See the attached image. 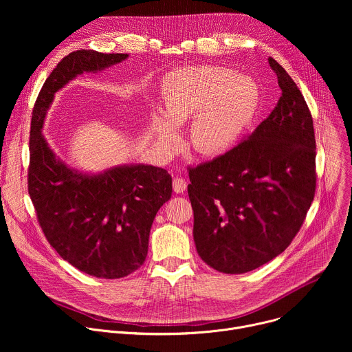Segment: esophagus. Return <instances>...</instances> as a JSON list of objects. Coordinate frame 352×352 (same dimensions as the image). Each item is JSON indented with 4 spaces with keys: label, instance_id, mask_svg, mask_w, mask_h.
<instances>
[{
    "label": "esophagus",
    "instance_id": "34e87169",
    "mask_svg": "<svg viewBox=\"0 0 352 352\" xmlns=\"http://www.w3.org/2000/svg\"><path fill=\"white\" fill-rule=\"evenodd\" d=\"M186 186H188V184H186V181H185L184 178H181V177L174 178V181H173V189H174L175 193H182V192H185V190H186Z\"/></svg>",
    "mask_w": 352,
    "mask_h": 352
}]
</instances>
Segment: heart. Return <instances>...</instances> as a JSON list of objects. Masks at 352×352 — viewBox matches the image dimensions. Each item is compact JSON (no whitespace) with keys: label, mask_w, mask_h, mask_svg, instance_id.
<instances>
[{"label":"heart","mask_w":352,"mask_h":352,"mask_svg":"<svg viewBox=\"0 0 352 352\" xmlns=\"http://www.w3.org/2000/svg\"><path fill=\"white\" fill-rule=\"evenodd\" d=\"M261 103L256 82L216 65L186 67L166 76L163 114L150 124L164 155L179 146L178 126L193 118L189 140L199 155L213 156L232 147L254 121Z\"/></svg>","instance_id":"1"}]
</instances>
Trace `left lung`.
<instances>
[{
	"label": "left lung",
	"mask_w": 352,
	"mask_h": 352,
	"mask_svg": "<svg viewBox=\"0 0 352 352\" xmlns=\"http://www.w3.org/2000/svg\"><path fill=\"white\" fill-rule=\"evenodd\" d=\"M281 96L270 116L223 156L189 170L193 239L217 272L242 274L291 243L316 188L314 121L302 93L272 57Z\"/></svg>",
	"instance_id": "left-lung-1"
}]
</instances>
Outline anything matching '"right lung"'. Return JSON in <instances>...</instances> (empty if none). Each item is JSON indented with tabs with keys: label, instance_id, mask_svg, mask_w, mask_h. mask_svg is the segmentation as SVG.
Instances as JSON below:
<instances>
[{
	"label": "right lung",
	"instance_id": "add662e5",
	"mask_svg": "<svg viewBox=\"0 0 352 352\" xmlns=\"http://www.w3.org/2000/svg\"><path fill=\"white\" fill-rule=\"evenodd\" d=\"M128 54L78 50L44 82L30 126L29 195L40 227L57 254L98 278H121L146 259L159 209L171 197L173 178L150 164H120L90 173L60 159L43 135L56 93L85 72L97 74Z\"/></svg>",
	"mask_w": 352,
	"mask_h": 352
}]
</instances>
